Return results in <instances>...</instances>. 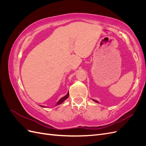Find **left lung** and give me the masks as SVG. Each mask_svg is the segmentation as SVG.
Instances as JSON below:
<instances>
[{
    "label": "left lung",
    "instance_id": "left-lung-1",
    "mask_svg": "<svg viewBox=\"0 0 146 146\" xmlns=\"http://www.w3.org/2000/svg\"><path fill=\"white\" fill-rule=\"evenodd\" d=\"M92 100H93V101H94V102H96V103H99V102H98V100H94V99H92Z\"/></svg>",
    "mask_w": 146,
    "mask_h": 146
}]
</instances>
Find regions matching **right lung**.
<instances>
[{
	"mask_svg": "<svg viewBox=\"0 0 146 146\" xmlns=\"http://www.w3.org/2000/svg\"><path fill=\"white\" fill-rule=\"evenodd\" d=\"M69 92H68V93L67 94H66L65 96H64L63 98H62L61 99H60V100L58 102H57L56 105H58L61 104V103L63 102L64 100H65L66 99H67V98H68V97H69ZM41 107H44V106H41Z\"/></svg>",
	"mask_w": 146,
	"mask_h": 146,
	"instance_id": "obj_1",
	"label": "right lung"
}]
</instances>
